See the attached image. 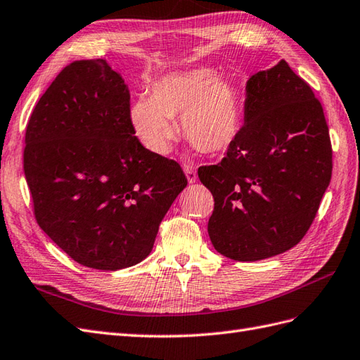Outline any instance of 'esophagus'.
Masks as SVG:
<instances>
[{
	"mask_svg": "<svg viewBox=\"0 0 360 360\" xmlns=\"http://www.w3.org/2000/svg\"><path fill=\"white\" fill-rule=\"evenodd\" d=\"M184 172H186V176H187V181L190 182V184H195L196 181H198V173H196V170L193 169V167H187L184 169Z\"/></svg>",
	"mask_w": 360,
	"mask_h": 360,
	"instance_id": "34e87169",
	"label": "esophagus"
}]
</instances>
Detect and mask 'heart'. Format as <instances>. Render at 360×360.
Instances as JSON below:
<instances>
[{"label": "heart", "instance_id": "1", "mask_svg": "<svg viewBox=\"0 0 360 360\" xmlns=\"http://www.w3.org/2000/svg\"><path fill=\"white\" fill-rule=\"evenodd\" d=\"M200 152L217 155L231 147L242 127V105L234 82L217 77L213 68L169 72L138 97L129 109L132 132L147 152L167 155L178 135L173 120Z\"/></svg>", "mask_w": 360, "mask_h": 360}]
</instances>
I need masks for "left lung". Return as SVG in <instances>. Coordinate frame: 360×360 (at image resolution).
<instances>
[{
	"instance_id": "1",
	"label": "left lung",
	"mask_w": 360,
	"mask_h": 360,
	"mask_svg": "<svg viewBox=\"0 0 360 360\" xmlns=\"http://www.w3.org/2000/svg\"><path fill=\"white\" fill-rule=\"evenodd\" d=\"M198 174L214 198L211 243L228 259H269L307 233L330 184L331 144L319 100L288 62L250 77L245 126Z\"/></svg>"
}]
</instances>
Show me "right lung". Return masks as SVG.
<instances>
[{
	"label": "right lung",
	"mask_w": 360,
	"mask_h": 360,
	"mask_svg": "<svg viewBox=\"0 0 360 360\" xmlns=\"http://www.w3.org/2000/svg\"><path fill=\"white\" fill-rule=\"evenodd\" d=\"M131 94L106 60L63 68L34 106L24 173L42 231L72 260L118 271L150 254L187 187L178 162L147 152L129 123Z\"/></svg>",
	"instance_id": "right-lung-1"
}]
</instances>
